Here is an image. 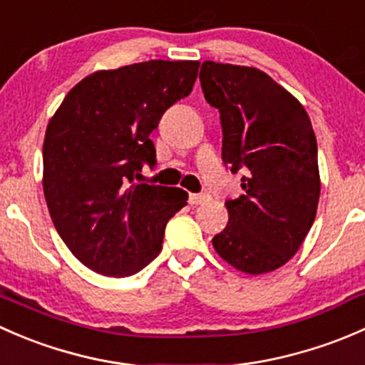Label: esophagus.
Wrapping results in <instances>:
<instances>
[{"instance_id": "34e87169", "label": "esophagus", "mask_w": 365, "mask_h": 365, "mask_svg": "<svg viewBox=\"0 0 365 365\" xmlns=\"http://www.w3.org/2000/svg\"><path fill=\"white\" fill-rule=\"evenodd\" d=\"M210 197L207 193H191L190 195V204L191 205H200V204H205V202H209Z\"/></svg>"}]
</instances>
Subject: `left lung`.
<instances>
[{
  "instance_id": "1",
  "label": "left lung",
  "mask_w": 365,
  "mask_h": 365,
  "mask_svg": "<svg viewBox=\"0 0 365 365\" xmlns=\"http://www.w3.org/2000/svg\"><path fill=\"white\" fill-rule=\"evenodd\" d=\"M205 100L220 108L223 156L242 168L244 195L228 200V223L212 246L240 272H272L302 246L320 200L318 148L302 103L265 71L204 61Z\"/></svg>"
}]
</instances>
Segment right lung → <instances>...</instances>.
Returning a JSON list of instances; mask_svg holds the SVG:
<instances>
[{
	"instance_id": "right-lung-1",
	"label": "right lung",
	"mask_w": 365,
	"mask_h": 365,
	"mask_svg": "<svg viewBox=\"0 0 365 365\" xmlns=\"http://www.w3.org/2000/svg\"><path fill=\"white\" fill-rule=\"evenodd\" d=\"M198 61L135 63L98 70L70 89L43 138V195L52 223L81 264L110 277L144 269L161 251L181 187L135 182L156 163L149 138L187 96Z\"/></svg>"
}]
</instances>
